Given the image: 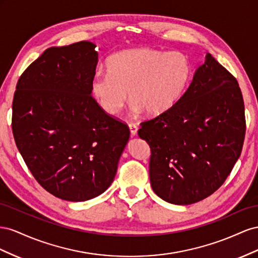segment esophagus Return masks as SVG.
<instances>
[{
    "label": "esophagus",
    "mask_w": 258,
    "mask_h": 258,
    "mask_svg": "<svg viewBox=\"0 0 258 258\" xmlns=\"http://www.w3.org/2000/svg\"><path fill=\"white\" fill-rule=\"evenodd\" d=\"M128 127H130V132H131V135L132 136H136L137 135V131H138V127H137V125L136 124H134V123H131V124H128Z\"/></svg>",
    "instance_id": "1"
}]
</instances>
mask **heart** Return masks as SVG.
<instances>
[{
  "label": "heart",
  "instance_id": "heart-1",
  "mask_svg": "<svg viewBox=\"0 0 258 258\" xmlns=\"http://www.w3.org/2000/svg\"><path fill=\"white\" fill-rule=\"evenodd\" d=\"M191 63L180 51L134 48L119 51L107 61V73L93 78L91 90L100 108L117 115L130 99L134 113L161 115L172 109L185 92Z\"/></svg>",
  "mask_w": 258,
  "mask_h": 258
}]
</instances>
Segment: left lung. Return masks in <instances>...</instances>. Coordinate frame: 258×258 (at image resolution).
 Wrapping results in <instances>:
<instances>
[{
    "label": "left lung",
    "instance_id": "left-lung-1",
    "mask_svg": "<svg viewBox=\"0 0 258 258\" xmlns=\"http://www.w3.org/2000/svg\"><path fill=\"white\" fill-rule=\"evenodd\" d=\"M244 134V102L237 80L207 53L176 105L138 131L151 149L152 190L177 205L208 198L230 174Z\"/></svg>",
    "mask_w": 258,
    "mask_h": 258
}]
</instances>
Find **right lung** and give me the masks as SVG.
<instances>
[{"instance_id": "right-lung-1", "label": "right lung", "mask_w": 258, "mask_h": 258, "mask_svg": "<svg viewBox=\"0 0 258 258\" xmlns=\"http://www.w3.org/2000/svg\"><path fill=\"white\" fill-rule=\"evenodd\" d=\"M95 48L88 41L47 48L21 75L13 100V134L28 168L71 202L105 192L130 139L127 125L92 97Z\"/></svg>"}]
</instances>
